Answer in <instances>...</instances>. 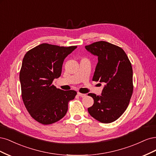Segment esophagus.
I'll use <instances>...</instances> for the list:
<instances>
[{
    "label": "esophagus",
    "instance_id": "esophagus-1",
    "mask_svg": "<svg viewBox=\"0 0 156 156\" xmlns=\"http://www.w3.org/2000/svg\"><path fill=\"white\" fill-rule=\"evenodd\" d=\"M77 94L78 95V96L81 97H85V95H86L85 94H83V93H80V92H78Z\"/></svg>",
    "mask_w": 156,
    "mask_h": 156
}]
</instances>
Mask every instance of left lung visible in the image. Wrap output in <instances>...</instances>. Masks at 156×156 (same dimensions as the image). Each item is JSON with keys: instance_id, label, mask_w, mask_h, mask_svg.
<instances>
[{"instance_id": "8db88e82", "label": "left lung", "mask_w": 156, "mask_h": 156, "mask_svg": "<svg viewBox=\"0 0 156 156\" xmlns=\"http://www.w3.org/2000/svg\"><path fill=\"white\" fill-rule=\"evenodd\" d=\"M98 57L93 81L105 84L100 96L88 94L94 104L88 112L102 123L118 119L128 108L133 90L132 64L123 49L106 41H100L85 47Z\"/></svg>"}]
</instances>
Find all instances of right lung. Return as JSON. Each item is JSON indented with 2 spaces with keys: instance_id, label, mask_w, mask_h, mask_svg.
<instances>
[{
  "instance_id": "right-lung-1",
  "label": "right lung",
  "mask_w": 156,
  "mask_h": 156,
  "mask_svg": "<svg viewBox=\"0 0 156 156\" xmlns=\"http://www.w3.org/2000/svg\"><path fill=\"white\" fill-rule=\"evenodd\" d=\"M76 47L42 43L24 55L19 74L22 98L30 115L38 122L47 125L62 119L69 102L76 95L74 90L63 91L52 84L61 76L65 58Z\"/></svg>"
}]
</instances>
